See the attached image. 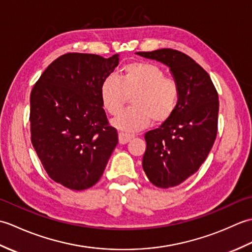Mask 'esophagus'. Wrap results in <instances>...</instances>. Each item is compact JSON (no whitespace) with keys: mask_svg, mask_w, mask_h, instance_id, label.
<instances>
[{"mask_svg":"<svg viewBox=\"0 0 252 252\" xmlns=\"http://www.w3.org/2000/svg\"><path fill=\"white\" fill-rule=\"evenodd\" d=\"M134 137V135H132V134H126V133H119V143L120 144H126V143H129L132 138Z\"/></svg>","mask_w":252,"mask_h":252,"instance_id":"34e87169","label":"esophagus"}]
</instances>
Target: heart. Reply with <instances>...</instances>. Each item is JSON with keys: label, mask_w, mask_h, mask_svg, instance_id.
I'll use <instances>...</instances> for the list:
<instances>
[{"label": "heart", "mask_w": 252, "mask_h": 252, "mask_svg": "<svg viewBox=\"0 0 252 252\" xmlns=\"http://www.w3.org/2000/svg\"><path fill=\"white\" fill-rule=\"evenodd\" d=\"M132 94V108L111 121L125 133L145 129L152 119L156 123L168 120L178 106L180 89L174 80L165 78L161 68L149 63H127L119 79L108 76L99 88L101 104L111 116L120 114Z\"/></svg>", "instance_id": "1"}]
</instances>
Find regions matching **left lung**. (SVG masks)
Segmentation results:
<instances>
[{"instance_id": "8db88e82", "label": "left lung", "mask_w": 252, "mask_h": 252, "mask_svg": "<svg viewBox=\"0 0 252 252\" xmlns=\"http://www.w3.org/2000/svg\"><path fill=\"white\" fill-rule=\"evenodd\" d=\"M135 54L169 67L179 85V103L173 115L145 134L142 162L155 186H178L197 172L216 141L218 92L205 69L184 53L161 49Z\"/></svg>"}]
</instances>
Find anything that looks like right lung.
Wrapping results in <instances>:
<instances>
[{
	"label": "right lung",
	"instance_id": "add662e5",
	"mask_svg": "<svg viewBox=\"0 0 252 252\" xmlns=\"http://www.w3.org/2000/svg\"><path fill=\"white\" fill-rule=\"evenodd\" d=\"M119 54L68 53L41 74L30 95L31 143L50 178L72 190L97 183L118 144L100 100Z\"/></svg>",
	"mask_w": 252,
	"mask_h": 252
}]
</instances>
